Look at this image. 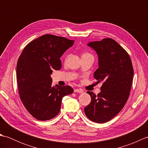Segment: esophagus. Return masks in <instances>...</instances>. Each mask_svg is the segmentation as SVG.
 Here are the masks:
<instances>
[{"mask_svg":"<svg viewBox=\"0 0 148 148\" xmlns=\"http://www.w3.org/2000/svg\"><path fill=\"white\" fill-rule=\"evenodd\" d=\"M74 92L76 93H82L83 92V90H80V89H75L74 90Z\"/></svg>","mask_w":148,"mask_h":148,"instance_id":"obj_1","label":"esophagus"}]
</instances>
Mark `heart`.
<instances>
[{"instance_id": "heart-1", "label": "heart", "mask_w": 148, "mask_h": 148, "mask_svg": "<svg viewBox=\"0 0 148 148\" xmlns=\"http://www.w3.org/2000/svg\"><path fill=\"white\" fill-rule=\"evenodd\" d=\"M90 55V54H89V53H83V54L82 56H86V55Z\"/></svg>"}]
</instances>
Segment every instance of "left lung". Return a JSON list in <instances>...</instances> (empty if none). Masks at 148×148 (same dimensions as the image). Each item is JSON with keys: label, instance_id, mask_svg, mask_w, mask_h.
Returning a JSON list of instances; mask_svg holds the SVG:
<instances>
[{"label": "left lung", "instance_id": "obj_1", "mask_svg": "<svg viewBox=\"0 0 148 148\" xmlns=\"http://www.w3.org/2000/svg\"><path fill=\"white\" fill-rule=\"evenodd\" d=\"M97 52L99 68L94 72L97 83H102L100 93L88 91L91 102L84 113L91 121L103 123L111 120L123 108L130 95L134 69L129 55L111 38L88 44Z\"/></svg>", "mask_w": 148, "mask_h": 148}]
</instances>
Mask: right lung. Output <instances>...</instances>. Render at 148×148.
Returning <instances> with one entry per match:
<instances>
[{
    "label": "right lung",
    "instance_id": "obj_1",
    "mask_svg": "<svg viewBox=\"0 0 148 148\" xmlns=\"http://www.w3.org/2000/svg\"><path fill=\"white\" fill-rule=\"evenodd\" d=\"M74 40L45 34L25 47L18 58L16 79L20 99L30 114L49 120L60 111L62 98L73 92L70 86H52L51 74L60 70V58Z\"/></svg>",
    "mask_w": 148,
    "mask_h": 148
}]
</instances>
